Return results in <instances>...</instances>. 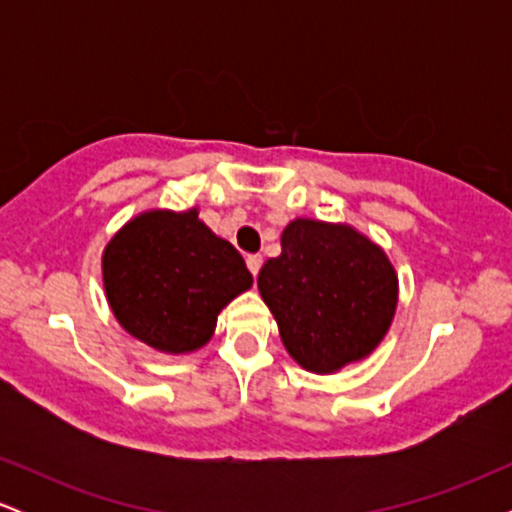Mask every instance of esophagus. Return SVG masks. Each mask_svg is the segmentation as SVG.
<instances>
[{"mask_svg": "<svg viewBox=\"0 0 512 512\" xmlns=\"http://www.w3.org/2000/svg\"><path fill=\"white\" fill-rule=\"evenodd\" d=\"M248 269L252 272V276H257L260 274V269H262V255H248Z\"/></svg>", "mask_w": 512, "mask_h": 512, "instance_id": "34e87169", "label": "esophagus"}]
</instances>
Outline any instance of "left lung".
Masks as SVG:
<instances>
[{
	"label": "left lung",
	"mask_w": 512,
	"mask_h": 512,
	"mask_svg": "<svg viewBox=\"0 0 512 512\" xmlns=\"http://www.w3.org/2000/svg\"><path fill=\"white\" fill-rule=\"evenodd\" d=\"M281 342L303 368L332 373L368 356L390 327L397 276L385 252L349 226L296 219L257 276Z\"/></svg>",
	"instance_id": "8db88e82"
}]
</instances>
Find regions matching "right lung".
Wrapping results in <instances>:
<instances>
[{"label":"right lung","mask_w":512,"mask_h":512,"mask_svg":"<svg viewBox=\"0 0 512 512\" xmlns=\"http://www.w3.org/2000/svg\"><path fill=\"white\" fill-rule=\"evenodd\" d=\"M110 308L129 334L166 354L209 342L216 315L252 286L243 255L197 219V209L149 211L103 255Z\"/></svg>","instance_id":"right-lung-1"}]
</instances>
